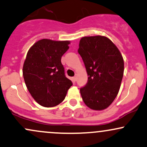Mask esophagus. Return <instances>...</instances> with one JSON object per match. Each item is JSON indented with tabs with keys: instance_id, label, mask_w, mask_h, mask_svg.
<instances>
[{
	"instance_id": "esophagus-1",
	"label": "esophagus",
	"mask_w": 147,
	"mask_h": 147,
	"mask_svg": "<svg viewBox=\"0 0 147 147\" xmlns=\"http://www.w3.org/2000/svg\"><path fill=\"white\" fill-rule=\"evenodd\" d=\"M72 79H73L74 82H76V80H77V77H76V76H75V77H72Z\"/></svg>"
}]
</instances>
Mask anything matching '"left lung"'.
<instances>
[{
    "label": "left lung",
    "instance_id": "left-lung-1",
    "mask_svg": "<svg viewBox=\"0 0 147 147\" xmlns=\"http://www.w3.org/2000/svg\"><path fill=\"white\" fill-rule=\"evenodd\" d=\"M78 52L88 75V83L80 89L82 99L92 110H104L120 88L124 69L122 54L111 39L100 35L82 37Z\"/></svg>",
    "mask_w": 147,
    "mask_h": 147
}]
</instances>
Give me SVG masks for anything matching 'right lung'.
<instances>
[{
  "label": "right lung",
  "instance_id": "obj_1",
  "mask_svg": "<svg viewBox=\"0 0 147 147\" xmlns=\"http://www.w3.org/2000/svg\"><path fill=\"white\" fill-rule=\"evenodd\" d=\"M70 41L43 38L27 53L23 75L30 95L38 104L53 107L61 103L72 85L65 77L61 57L69 49Z\"/></svg>",
  "mask_w": 147,
  "mask_h": 147
}]
</instances>
